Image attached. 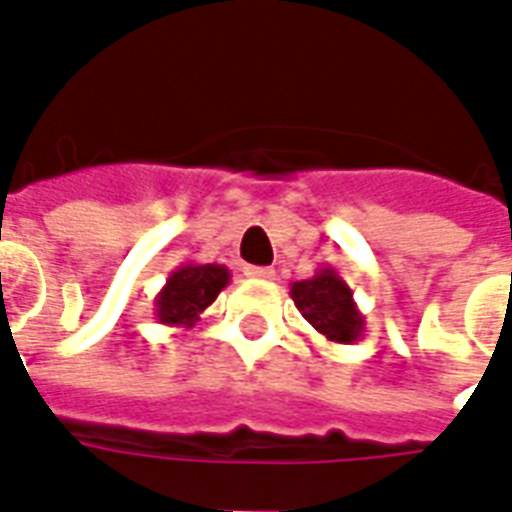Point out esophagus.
Instances as JSON below:
<instances>
[{"instance_id": "34e87169", "label": "esophagus", "mask_w": 512, "mask_h": 512, "mask_svg": "<svg viewBox=\"0 0 512 512\" xmlns=\"http://www.w3.org/2000/svg\"><path fill=\"white\" fill-rule=\"evenodd\" d=\"M245 275L253 278V281H272V278H275V270H272V267H245Z\"/></svg>"}]
</instances>
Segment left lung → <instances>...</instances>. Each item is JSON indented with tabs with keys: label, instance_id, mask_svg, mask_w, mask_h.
Listing matches in <instances>:
<instances>
[{
	"label": "left lung",
	"instance_id": "8db88e82",
	"mask_svg": "<svg viewBox=\"0 0 512 512\" xmlns=\"http://www.w3.org/2000/svg\"><path fill=\"white\" fill-rule=\"evenodd\" d=\"M292 300L316 333L333 343H354L365 333V316L349 283L327 264L308 281L292 283Z\"/></svg>",
	"mask_w": 512,
	"mask_h": 512
}]
</instances>
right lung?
<instances>
[{"instance_id": "1", "label": "right lung", "mask_w": 512, "mask_h": 512, "mask_svg": "<svg viewBox=\"0 0 512 512\" xmlns=\"http://www.w3.org/2000/svg\"><path fill=\"white\" fill-rule=\"evenodd\" d=\"M231 281L223 264H179L155 297V319L166 327L190 330Z\"/></svg>"}]
</instances>
